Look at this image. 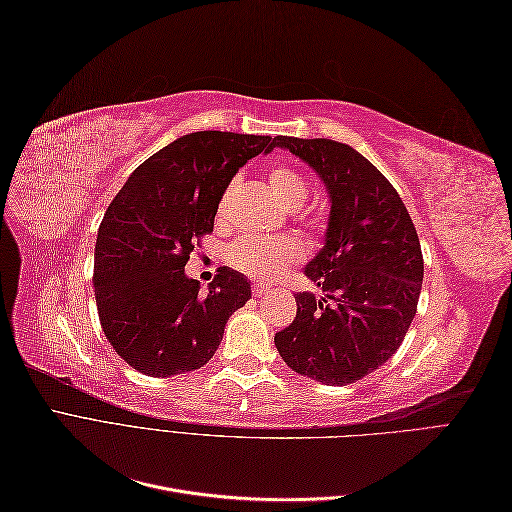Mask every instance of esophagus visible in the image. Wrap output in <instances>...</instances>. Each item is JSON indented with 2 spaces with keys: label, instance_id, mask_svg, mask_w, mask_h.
<instances>
[{
  "label": "esophagus",
  "instance_id": "1",
  "mask_svg": "<svg viewBox=\"0 0 512 512\" xmlns=\"http://www.w3.org/2000/svg\"><path fill=\"white\" fill-rule=\"evenodd\" d=\"M271 292V288L269 286H262V284H254L252 286V294L256 299H262V297H267V294Z\"/></svg>",
  "mask_w": 512,
  "mask_h": 512
}]
</instances>
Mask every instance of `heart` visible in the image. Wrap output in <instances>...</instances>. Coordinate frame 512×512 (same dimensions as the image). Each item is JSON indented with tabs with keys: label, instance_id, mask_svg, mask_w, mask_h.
Returning <instances> with one entry per match:
<instances>
[{
	"label": "heart",
	"instance_id": "heart-1",
	"mask_svg": "<svg viewBox=\"0 0 512 512\" xmlns=\"http://www.w3.org/2000/svg\"><path fill=\"white\" fill-rule=\"evenodd\" d=\"M237 181H230L226 192L220 198L218 215L224 218L235 190ZM269 185L273 196L280 200L286 209H297L303 205L307 196L305 179L288 166H275L269 170ZM303 256V247L292 237H258L247 235L237 239L228 247V262L237 271L256 277V280H273L282 275L292 262Z\"/></svg>",
	"mask_w": 512,
	"mask_h": 512
}]
</instances>
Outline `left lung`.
Masks as SVG:
<instances>
[{"label":"left lung","mask_w":512,"mask_h":512,"mask_svg":"<svg viewBox=\"0 0 512 512\" xmlns=\"http://www.w3.org/2000/svg\"><path fill=\"white\" fill-rule=\"evenodd\" d=\"M327 185L324 247L305 267L322 297L297 292V316L275 333L284 363L322 384L365 378L397 352L416 314L423 252L410 213L380 170L329 138L275 136Z\"/></svg>","instance_id":"left-lung-1"}]
</instances>
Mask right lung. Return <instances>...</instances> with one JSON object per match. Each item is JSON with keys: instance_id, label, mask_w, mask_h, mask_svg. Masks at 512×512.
<instances>
[{"instance_id": "add662e5", "label": "right lung", "mask_w": 512, "mask_h": 512, "mask_svg": "<svg viewBox=\"0 0 512 512\" xmlns=\"http://www.w3.org/2000/svg\"><path fill=\"white\" fill-rule=\"evenodd\" d=\"M271 149V136L185 134L138 166L108 205L94 254L98 316L115 352L141 374L168 378L203 367L232 312L252 297L239 271L220 267L200 292L183 269L213 232L237 170Z\"/></svg>"}]
</instances>
